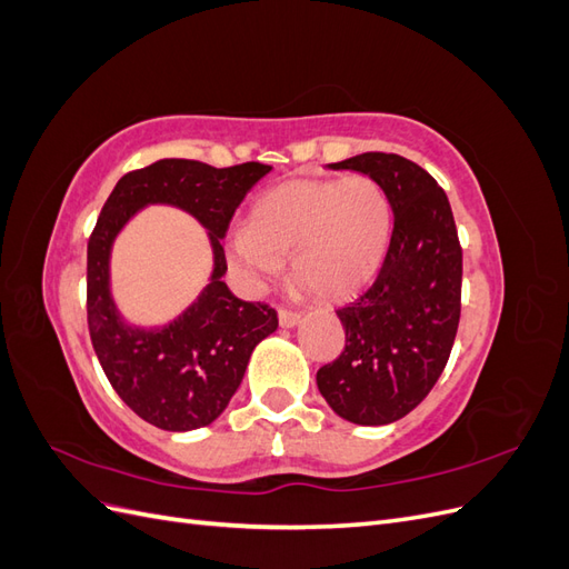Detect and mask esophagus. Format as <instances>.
<instances>
[{"label": "esophagus", "mask_w": 569, "mask_h": 569, "mask_svg": "<svg viewBox=\"0 0 569 569\" xmlns=\"http://www.w3.org/2000/svg\"><path fill=\"white\" fill-rule=\"evenodd\" d=\"M278 320H280V327H297L299 325V320H301V313L299 311H287V308H280V313H278Z\"/></svg>", "instance_id": "34e87169"}]
</instances>
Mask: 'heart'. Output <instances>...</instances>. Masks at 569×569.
<instances>
[{
	"mask_svg": "<svg viewBox=\"0 0 569 569\" xmlns=\"http://www.w3.org/2000/svg\"><path fill=\"white\" fill-rule=\"evenodd\" d=\"M391 228V201L370 176L289 180L256 199L249 228L228 239V258L256 289L278 280L291 256V272L316 297L343 299L382 266Z\"/></svg>",
	"mask_w": 569,
	"mask_h": 569,
	"instance_id": "b5f03b06",
	"label": "heart"
}]
</instances>
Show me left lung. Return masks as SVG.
Listing matches in <instances>:
<instances>
[{
  "instance_id": "1",
  "label": "left lung",
  "mask_w": 569,
  "mask_h": 569,
  "mask_svg": "<svg viewBox=\"0 0 569 569\" xmlns=\"http://www.w3.org/2000/svg\"><path fill=\"white\" fill-rule=\"evenodd\" d=\"M332 170H358L385 187L393 230L363 297L337 311L347 347L318 370L322 399L353 425L401 420L432 391L460 320L462 249L449 197L399 153L366 151Z\"/></svg>"
}]
</instances>
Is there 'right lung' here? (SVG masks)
<instances>
[{
  "label": "right lung",
  "mask_w": 569,
  "mask_h": 569,
  "mask_svg": "<svg viewBox=\"0 0 569 569\" xmlns=\"http://www.w3.org/2000/svg\"><path fill=\"white\" fill-rule=\"evenodd\" d=\"M270 166L213 168L201 161L161 159L123 176L88 242V325L92 347L120 399L166 432H192L211 425L242 385L258 341L278 330V313L263 303L237 299L222 237L249 189ZM176 204L197 217L210 234L214 270L210 284L166 326H132L110 295V249L114 237L147 204Z\"/></svg>",
  "instance_id": "obj_1"
}]
</instances>
